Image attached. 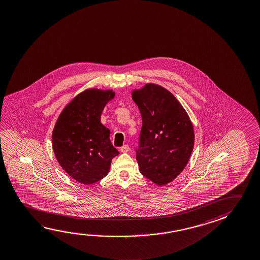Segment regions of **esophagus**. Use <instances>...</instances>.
<instances>
[{
	"label": "esophagus",
	"instance_id": "obj_1",
	"mask_svg": "<svg viewBox=\"0 0 260 260\" xmlns=\"http://www.w3.org/2000/svg\"><path fill=\"white\" fill-rule=\"evenodd\" d=\"M128 150H129V147H128V145H124V146L120 148V151L122 153H127V152H128Z\"/></svg>",
	"mask_w": 260,
	"mask_h": 260
}]
</instances>
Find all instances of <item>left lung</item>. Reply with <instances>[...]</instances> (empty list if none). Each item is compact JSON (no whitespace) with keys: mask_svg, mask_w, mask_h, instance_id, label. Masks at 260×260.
I'll return each instance as SVG.
<instances>
[{"mask_svg":"<svg viewBox=\"0 0 260 260\" xmlns=\"http://www.w3.org/2000/svg\"><path fill=\"white\" fill-rule=\"evenodd\" d=\"M142 118L137 160L141 174L157 186L173 181L187 166L195 134L183 106L164 87L146 83L132 91Z\"/></svg>","mask_w":260,"mask_h":260,"instance_id":"left-lung-1","label":"left lung"}]
</instances>
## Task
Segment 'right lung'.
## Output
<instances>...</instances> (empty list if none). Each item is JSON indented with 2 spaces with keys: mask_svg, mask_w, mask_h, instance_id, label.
Instances as JSON below:
<instances>
[{
  "mask_svg": "<svg viewBox=\"0 0 260 260\" xmlns=\"http://www.w3.org/2000/svg\"><path fill=\"white\" fill-rule=\"evenodd\" d=\"M115 97L112 89L81 91L64 107L51 134L56 159L78 182L90 185L106 177L111 159L119 155L111 132L101 122L107 103Z\"/></svg>",
  "mask_w": 260,
  "mask_h": 260,
  "instance_id": "add662e5",
  "label": "right lung"
}]
</instances>
